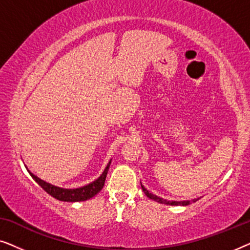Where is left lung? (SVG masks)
<instances>
[{
    "mask_svg": "<svg viewBox=\"0 0 250 250\" xmlns=\"http://www.w3.org/2000/svg\"><path fill=\"white\" fill-rule=\"evenodd\" d=\"M141 188H142L143 192L146 193V197L150 198V199L157 201V203L166 204V205H172V206H188V205L191 204L190 200H186V201H168V200H166V199H163V198H160V197H158V196H156V194L149 192V191L146 190L145 187H143L142 183H141ZM197 200H198V199H193L192 201H193V203H196Z\"/></svg>",
    "mask_w": 250,
    "mask_h": 250,
    "instance_id": "1",
    "label": "left lung"
}]
</instances>
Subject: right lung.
I'll list each match as a JSON object with an SVG mask.
<instances>
[{"mask_svg": "<svg viewBox=\"0 0 250 250\" xmlns=\"http://www.w3.org/2000/svg\"><path fill=\"white\" fill-rule=\"evenodd\" d=\"M110 162L108 163L107 167H105L104 173L101 174L100 177L97 179L93 182H91L87 186H84L82 188H77V189H63V188H59L56 186H52V184L45 182V181L41 180L40 177H37L36 175H34L32 172L28 173L30 174V176L35 180V182L41 186V188L44 191H46L50 196H52L56 199L60 200V201H68V203H75V201H85L90 198L94 197L95 194L100 192L102 190V188L104 186V181L105 177H107V173L109 169V166H110Z\"/></svg>", "mask_w": 250, "mask_h": 250, "instance_id": "add662e5", "label": "right lung"}]
</instances>
